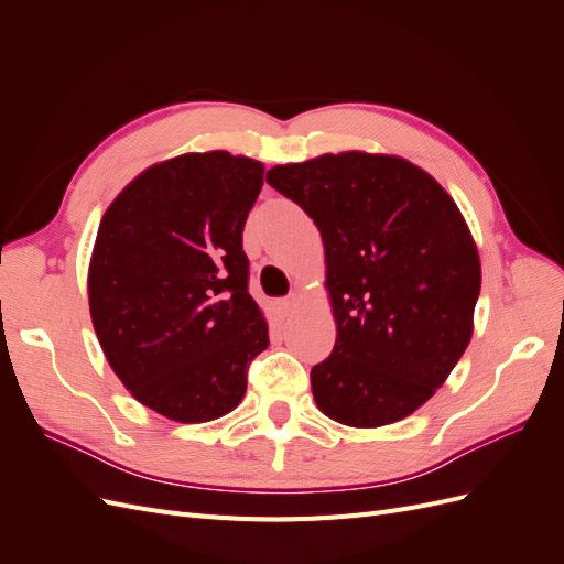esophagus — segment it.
Masks as SVG:
<instances>
[{
    "label": "esophagus",
    "instance_id": "esophagus-1",
    "mask_svg": "<svg viewBox=\"0 0 564 564\" xmlns=\"http://www.w3.org/2000/svg\"><path fill=\"white\" fill-rule=\"evenodd\" d=\"M299 294H292V296H286V299H282L280 301V308H282V313L284 315H292L294 311H296V305H299Z\"/></svg>",
    "mask_w": 564,
    "mask_h": 564
}]
</instances>
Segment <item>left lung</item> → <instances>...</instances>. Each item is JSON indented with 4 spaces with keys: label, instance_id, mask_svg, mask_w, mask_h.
<instances>
[{
    "label": "left lung",
    "instance_id": "left-lung-1",
    "mask_svg": "<svg viewBox=\"0 0 564 564\" xmlns=\"http://www.w3.org/2000/svg\"><path fill=\"white\" fill-rule=\"evenodd\" d=\"M265 181L322 235L336 344L311 371L319 412L352 429L414 414L473 336L482 270L456 202L421 166L360 150Z\"/></svg>",
    "mask_w": 564,
    "mask_h": 564
}]
</instances>
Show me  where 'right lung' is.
Returning <instances> with one entry per match:
<instances>
[{
    "label": "right lung",
    "instance_id": "1",
    "mask_svg": "<svg viewBox=\"0 0 564 564\" xmlns=\"http://www.w3.org/2000/svg\"><path fill=\"white\" fill-rule=\"evenodd\" d=\"M263 164L226 150L148 166L100 218L89 311L112 371L141 404L204 423L242 402L268 348L242 251Z\"/></svg>",
    "mask_w": 564,
    "mask_h": 564
}]
</instances>
